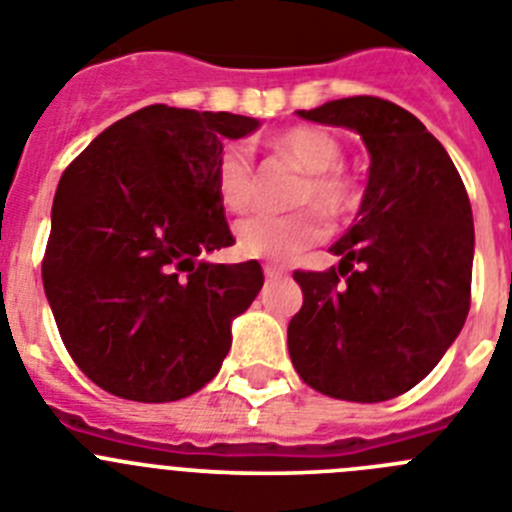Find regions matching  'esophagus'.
<instances>
[{"label": "esophagus", "mask_w": 512, "mask_h": 512, "mask_svg": "<svg viewBox=\"0 0 512 512\" xmlns=\"http://www.w3.org/2000/svg\"><path fill=\"white\" fill-rule=\"evenodd\" d=\"M264 274H266V279H282V277H287V271H284L282 266H274V264H266L264 266Z\"/></svg>", "instance_id": "34e87169"}]
</instances>
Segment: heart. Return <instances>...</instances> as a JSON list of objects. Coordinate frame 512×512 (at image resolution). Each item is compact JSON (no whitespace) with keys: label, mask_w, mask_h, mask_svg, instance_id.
Instances as JSON below:
<instances>
[{"label":"heart","mask_w":512,"mask_h":512,"mask_svg":"<svg viewBox=\"0 0 512 512\" xmlns=\"http://www.w3.org/2000/svg\"><path fill=\"white\" fill-rule=\"evenodd\" d=\"M271 151L305 171L295 189L297 205H318L328 215H346L356 205V184L338 166L343 161L341 140L323 128H289L271 138ZM215 192L228 212H246L256 202V174L243 146H228L215 169ZM325 235V220L318 210L289 215H253L235 228V248L246 259L292 261L307 246Z\"/></svg>","instance_id":"heart-1"}]
</instances>
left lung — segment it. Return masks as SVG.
<instances>
[{"label":"left lung","instance_id":"obj_1","mask_svg":"<svg viewBox=\"0 0 512 512\" xmlns=\"http://www.w3.org/2000/svg\"><path fill=\"white\" fill-rule=\"evenodd\" d=\"M297 115L359 133L372 164L354 225L330 246L338 269L295 271L302 307L289 320V356L323 395L392 400L431 374L467 320V189L423 122L387 99H333Z\"/></svg>","mask_w":512,"mask_h":512}]
</instances>
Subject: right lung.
Instances as JSON below:
<instances>
[{"label": "right lung", "instance_id": "right-lung-1", "mask_svg": "<svg viewBox=\"0 0 512 512\" xmlns=\"http://www.w3.org/2000/svg\"><path fill=\"white\" fill-rule=\"evenodd\" d=\"M261 122L151 104L99 133L63 171L43 287L71 359L102 390L171 402L202 390L230 351L259 261L212 264L233 246L215 192L225 140Z\"/></svg>", "mask_w": 512, "mask_h": 512}]
</instances>
